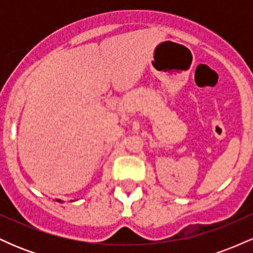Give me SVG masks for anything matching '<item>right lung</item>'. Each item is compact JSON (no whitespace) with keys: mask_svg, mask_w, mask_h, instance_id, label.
<instances>
[{"mask_svg":"<svg viewBox=\"0 0 253 253\" xmlns=\"http://www.w3.org/2000/svg\"><path fill=\"white\" fill-rule=\"evenodd\" d=\"M56 201H57V202H59V203H63L62 200H59V199H56Z\"/></svg>","mask_w":253,"mask_h":253,"instance_id":"1","label":"right lung"}]
</instances>
